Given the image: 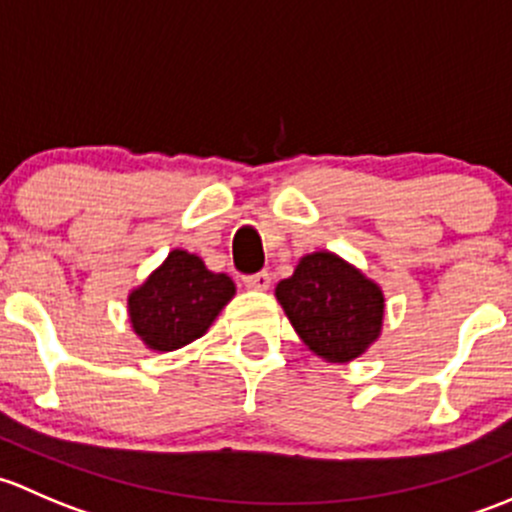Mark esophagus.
Masks as SVG:
<instances>
[{
  "mask_svg": "<svg viewBox=\"0 0 512 512\" xmlns=\"http://www.w3.org/2000/svg\"><path fill=\"white\" fill-rule=\"evenodd\" d=\"M270 282H272V277H270V272L267 270H262V272H257V275H250V277H245V287H250V289H267L270 287Z\"/></svg>",
  "mask_w": 512,
  "mask_h": 512,
  "instance_id": "esophagus-1",
  "label": "esophagus"
}]
</instances>
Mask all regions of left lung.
<instances>
[{
  "label": "left lung",
  "mask_w": 512,
  "mask_h": 512,
  "mask_svg": "<svg viewBox=\"0 0 512 512\" xmlns=\"http://www.w3.org/2000/svg\"><path fill=\"white\" fill-rule=\"evenodd\" d=\"M294 332L327 361H352L379 339L384 292L334 252H312L275 289Z\"/></svg>",
  "instance_id": "left-lung-1"
}]
</instances>
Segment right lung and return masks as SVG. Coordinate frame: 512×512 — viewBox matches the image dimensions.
Masks as SVG:
<instances>
[{
	"mask_svg": "<svg viewBox=\"0 0 512 512\" xmlns=\"http://www.w3.org/2000/svg\"><path fill=\"white\" fill-rule=\"evenodd\" d=\"M232 294L230 277L210 272L198 255L173 250L128 294V317L148 349L173 352L203 337Z\"/></svg>",
	"mask_w": 512,
	"mask_h": 512,
	"instance_id": "add662e5",
	"label": "right lung"
}]
</instances>
